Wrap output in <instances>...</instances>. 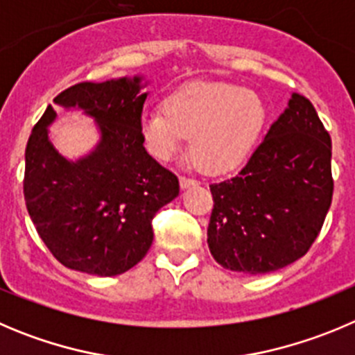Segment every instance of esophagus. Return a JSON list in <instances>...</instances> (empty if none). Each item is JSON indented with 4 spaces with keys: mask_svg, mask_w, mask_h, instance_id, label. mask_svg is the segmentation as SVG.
Segmentation results:
<instances>
[{
    "mask_svg": "<svg viewBox=\"0 0 355 355\" xmlns=\"http://www.w3.org/2000/svg\"><path fill=\"white\" fill-rule=\"evenodd\" d=\"M180 184H181V188H190V187H195V184H199V181L193 180V178H187V175H181Z\"/></svg>",
    "mask_w": 355,
    "mask_h": 355,
    "instance_id": "esophagus-1",
    "label": "esophagus"
}]
</instances>
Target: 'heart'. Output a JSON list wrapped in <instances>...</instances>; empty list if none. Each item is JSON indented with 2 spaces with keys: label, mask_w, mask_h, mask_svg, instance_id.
Returning a JSON list of instances; mask_svg holds the SVG:
<instances>
[{
  "label": "heart",
  "mask_w": 355,
  "mask_h": 355,
  "mask_svg": "<svg viewBox=\"0 0 355 355\" xmlns=\"http://www.w3.org/2000/svg\"><path fill=\"white\" fill-rule=\"evenodd\" d=\"M268 125V107L255 91L229 83H193L164 100V109L142 114V142L156 160L191 153L204 171L227 174L255 151Z\"/></svg>",
  "instance_id": "b5f03b06"
}]
</instances>
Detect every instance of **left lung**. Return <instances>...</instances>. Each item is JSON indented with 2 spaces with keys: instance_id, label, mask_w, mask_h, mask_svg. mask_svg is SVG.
I'll use <instances>...</instances> for the list:
<instances>
[{
  "instance_id": "1",
  "label": "left lung",
  "mask_w": 355,
  "mask_h": 355,
  "mask_svg": "<svg viewBox=\"0 0 355 355\" xmlns=\"http://www.w3.org/2000/svg\"><path fill=\"white\" fill-rule=\"evenodd\" d=\"M209 188L207 245L218 264L264 275L301 259L334 188L331 137L310 100L294 93L241 172Z\"/></svg>"
}]
</instances>
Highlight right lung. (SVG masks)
Segmentation results:
<instances>
[{
  "mask_svg": "<svg viewBox=\"0 0 355 355\" xmlns=\"http://www.w3.org/2000/svg\"><path fill=\"white\" fill-rule=\"evenodd\" d=\"M141 77L80 83L54 103L79 107L100 130L96 148L68 162L49 141V105L26 146L24 200L38 236L68 269L116 276L153 243V218L180 195V181L148 155L139 132L148 93Z\"/></svg>",
  "mask_w": 355,
  "mask_h": 355,
  "instance_id": "1",
  "label": "right lung"
}]
</instances>
